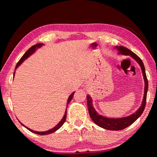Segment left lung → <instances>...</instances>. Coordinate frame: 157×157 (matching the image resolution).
<instances>
[{
	"label": "left lung",
	"mask_w": 157,
	"mask_h": 157,
	"mask_svg": "<svg viewBox=\"0 0 157 157\" xmlns=\"http://www.w3.org/2000/svg\"><path fill=\"white\" fill-rule=\"evenodd\" d=\"M115 48L118 50L119 55H129V56H131L132 58H134L140 66L143 78H144L145 81L144 96H143V100L141 106H140V108L136 111V112L127 117H124V118H107V117H104L100 115V114H98L96 111H95V109L93 107L92 99L89 95H87L86 100L89 113L90 117H91V118L92 119V121H94L97 125L102 127V128L116 131V130H122L125 129L126 127H129V125H131L132 123H134V122L141 116L143 111L145 109L146 105V98H147V92L148 89V82L145 73V66L143 63V61L140 59V58L139 57H138L135 53H134L132 51H131V50L124 46H115Z\"/></svg>",
	"instance_id": "left-lung-1"
}]
</instances>
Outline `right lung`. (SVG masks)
I'll use <instances>...</instances> for the list:
<instances>
[{"mask_svg": "<svg viewBox=\"0 0 157 157\" xmlns=\"http://www.w3.org/2000/svg\"><path fill=\"white\" fill-rule=\"evenodd\" d=\"M43 44H35V45H34V46H32L30 48H29L27 51L25 52V53L24 55H23V57L21 58V59L18 61V62L17 63V66H16V68H15V69H17V68H18V66H20L21 63H22L23 62V61H24L25 59H27V58L29 57V56H30V55H32V54H33V53L35 52V50H36V49H38V48H41L42 46H43ZM14 73H15V72L14 73ZM74 94H75V92H73L72 94H71V95L70 96H69V98H68V101H67V106H68V105L69 104V102H71V100H72V98H73V95H74ZM66 108H67V107H66ZM66 111H65V113H64V116H63V118H62V121H61L59 123H58L56 126H55V127H53L52 129H50V130H48V131H46V132H36V131H34V130H32V129H30V128H28L27 127H25L24 124H23L22 123H21V124H22L23 126H24L25 128H27L29 131H30V132H33V133H34V134H39V135H46V134H51V133H53V132H56L57 129H59L61 127H62V125H63V124L64 123V122L66 121Z\"/></svg>", "mask_w": 157, "mask_h": 157, "instance_id": "obj_1", "label": "right lung"}]
</instances>
